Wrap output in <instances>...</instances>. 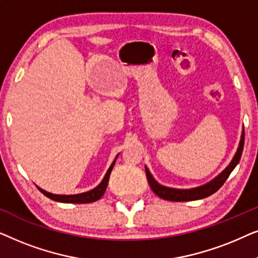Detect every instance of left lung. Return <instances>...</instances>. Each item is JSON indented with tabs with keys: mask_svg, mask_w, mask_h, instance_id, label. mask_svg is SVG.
<instances>
[{
	"mask_svg": "<svg viewBox=\"0 0 258 258\" xmlns=\"http://www.w3.org/2000/svg\"><path fill=\"white\" fill-rule=\"evenodd\" d=\"M243 147H244V132L242 133L238 149L236 151L235 156L230 162V164H229L228 167L217 176V177H215L213 181H210L209 183H207V184L204 185L197 186V188H194V189L168 188V186L161 185L160 183L156 182V179L153 177V175L150 174V171L148 170V168L146 167L148 182H149L151 190H153L158 197H161V199L163 200L172 201V202H184V201H195V200L206 199V197L213 195L214 192H216L217 190L224 184V182L227 181L229 175L231 174V171L234 170L236 165L238 164L239 160H241Z\"/></svg>",
	"mask_w": 258,
	"mask_h": 258,
	"instance_id": "8db88e82",
	"label": "left lung"
}]
</instances>
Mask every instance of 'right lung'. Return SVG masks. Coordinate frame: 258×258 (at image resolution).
I'll list each match as a JSON object with an SVG mask.
<instances>
[{
  "mask_svg": "<svg viewBox=\"0 0 258 258\" xmlns=\"http://www.w3.org/2000/svg\"><path fill=\"white\" fill-rule=\"evenodd\" d=\"M118 156V155H117ZM116 156V158H117ZM116 158L112 162L110 167H109L107 174H105L104 178L102 179V182L98 184L96 188H94L93 190H90V191H87V192H82V194H76V195H56V194H51V192H48L45 191V190L41 189L40 186H37V189L40 190V191L45 195L49 199L52 200V201H56V202H62V203H91V202H95V201L100 200L102 196H103V194L105 192V189H107V185H108V182H109V177H110V172L112 170V168H114L115 165V162H116Z\"/></svg>",
  "mask_w": 258,
  "mask_h": 258,
  "instance_id": "1",
  "label": "right lung"
}]
</instances>
